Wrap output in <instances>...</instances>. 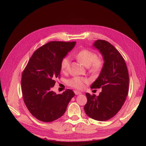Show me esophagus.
I'll return each mask as SVG.
<instances>
[{
  "label": "esophagus",
  "instance_id": "1",
  "mask_svg": "<svg viewBox=\"0 0 146 146\" xmlns=\"http://www.w3.org/2000/svg\"><path fill=\"white\" fill-rule=\"evenodd\" d=\"M74 94H75L76 95H80V94H82L80 91H78V90H74Z\"/></svg>",
  "mask_w": 146,
  "mask_h": 146
}]
</instances>
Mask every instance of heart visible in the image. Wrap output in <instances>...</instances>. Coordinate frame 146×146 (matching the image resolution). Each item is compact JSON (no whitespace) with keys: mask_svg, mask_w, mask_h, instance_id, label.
Listing matches in <instances>:
<instances>
[{"mask_svg":"<svg viewBox=\"0 0 146 146\" xmlns=\"http://www.w3.org/2000/svg\"><path fill=\"white\" fill-rule=\"evenodd\" d=\"M77 58L81 63L86 67H89V70L94 73L100 72L104 66V62L101 58H97V55L94 52L89 50L84 49L76 54ZM70 66V58L68 57H64L61 61L60 69L62 72L66 73L68 71ZM88 80L80 77H74L68 80V85L73 88L82 89L84 86V83H88Z\"/></svg>","mask_w":146,"mask_h":146,"instance_id":"obj_1","label":"heart"}]
</instances>
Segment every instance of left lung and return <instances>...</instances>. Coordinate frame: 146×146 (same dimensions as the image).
<instances>
[{
	"mask_svg": "<svg viewBox=\"0 0 146 146\" xmlns=\"http://www.w3.org/2000/svg\"><path fill=\"white\" fill-rule=\"evenodd\" d=\"M93 46L102 54L104 63L100 74L90 88H101L99 96L86 94L84 107L87 115L104 121L112 118L121 110L128 92L129 75L125 60L109 42L98 40Z\"/></svg>",
	"mask_w": 146,
	"mask_h": 146,
	"instance_id": "left-lung-1",
	"label": "left lung"
}]
</instances>
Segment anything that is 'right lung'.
<instances>
[{
	"instance_id": "right-lung-1",
	"label": "right lung",
	"mask_w": 146,
	"mask_h": 146,
	"mask_svg": "<svg viewBox=\"0 0 146 146\" xmlns=\"http://www.w3.org/2000/svg\"><path fill=\"white\" fill-rule=\"evenodd\" d=\"M76 42L51 41L38 48L22 72V93L24 103L38 120L49 122L60 118L75 95L66 89L61 94L51 90L60 78L61 61L70 51Z\"/></svg>"
}]
</instances>
